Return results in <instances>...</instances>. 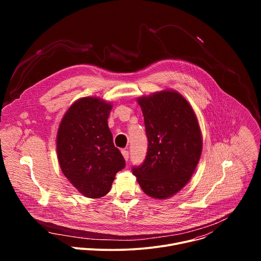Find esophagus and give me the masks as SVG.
<instances>
[{
  "label": "esophagus",
  "mask_w": 261,
  "mask_h": 261,
  "mask_svg": "<svg viewBox=\"0 0 261 261\" xmlns=\"http://www.w3.org/2000/svg\"><path fill=\"white\" fill-rule=\"evenodd\" d=\"M122 155L125 158V160L128 161V159H129V152L127 150H122Z\"/></svg>",
  "instance_id": "esophagus-1"
}]
</instances>
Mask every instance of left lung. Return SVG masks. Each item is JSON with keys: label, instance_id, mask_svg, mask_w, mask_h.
Wrapping results in <instances>:
<instances>
[{"label": "left lung", "instance_id": "1", "mask_svg": "<svg viewBox=\"0 0 261 261\" xmlns=\"http://www.w3.org/2000/svg\"><path fill=\"white\" fill-rule=\"evenodd\" d=\"M138 104L147 152L132 173L146 195L165 199L184 188L199 161L202 138L198 121L188 101L174 91L141 97Z\"/></svg>", "mask_w": 261, "mask_h": 261}]
</instances>
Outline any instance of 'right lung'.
Wrapping results in <instances>:
<instances>
[{
    "mask_svg": "<svg viewBox=\"0 0 261 261\" xmlns=\"http://www.w3.org/2000/svg\"><path fill=\"white\" fill-rule=\"evenodd\" d=\"M111 104L86 97L74 102L58 131L57 152L61 169L83 195H106L126 162L115 146L107 119Z\"/></svg>",
    "mask_w": 261,
    "mask_h": 261,
    "instance_id": "right-lung-1",
    "label": "right lung"
}]
</instances>
